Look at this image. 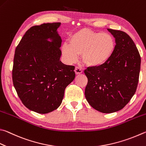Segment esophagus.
<instances>
[{
	"instance_id": "34e87169",
	"label": "esophagus",
	"mask_w": 146,
	"mask_h": 146,
	"mask_svg": "<svg viewBox=\"0 0 146 146\" xmlns=\"http://www.w3.org/2000/svg\"><path fill=\"white\" fill-rule=\"evenodd\" d=\"M75 72L76 75H78V74H80L82 73V70L80 68L76 67L75 69Z\"/></svg>"
}]
</instances>
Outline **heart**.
<instances>
[{"label": "heart", "mask_w": 146, "mask_h": 146, "mask_svg": "<svg viewBox=\"0 0 146 146\" xmlns=\"http://www.w3.org/2000/svg\"><path fill=\"white\" fill-rule=\"evenodd\" d=\"M70 44L64 43L62 52L68 62H75L82 54L85 64L92 68L105 65L115 50L114 38L109 34L82 29L70 37Z\"/></svg>", "instance_id": "heart-1"}]
</instances>
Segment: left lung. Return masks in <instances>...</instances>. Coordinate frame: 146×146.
<instances>
[{
    "label": "left lung",
    "instance_id": "1",
    "mask_svg": "<svg viewBox=\"0 0 146 146\" xmlns=\"http://www.w3.org/2000/svg\"><path fill=\"white\" fill-rule=\"evenodd\" d=\"M115 39L113 56L100 68L84 71L88 79L85 96L92 108L103 113L123 108L135 93L141 59L137 48L128 34L108 29Z\"/></svg>",
    "mask_w": 146,
    "mask_h": 146
}]
</instances>
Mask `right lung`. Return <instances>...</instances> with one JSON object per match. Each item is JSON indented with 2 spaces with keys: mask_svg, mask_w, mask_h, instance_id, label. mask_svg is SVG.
Wrapping results in <instances>:
<instances>
[{
  "mask_svg": "<svg viewBox=\"0 0 146 146\" xmlns=\"http://www.w3.org/2000/svg\"><path fill=\"white\" fill-rule=\"evenodd\" d=\"M60 25V23H47L33 26L15 50L13 85L23 104L39 113L56 110L66 87L75 77V66L60 60L62 39L57 31Z\"/></svg>",
  "mask_w": 146,
  "mask_h": 146,
  "instance_id": "obj_1",
  "label": "right lung"
}]
</instances>
